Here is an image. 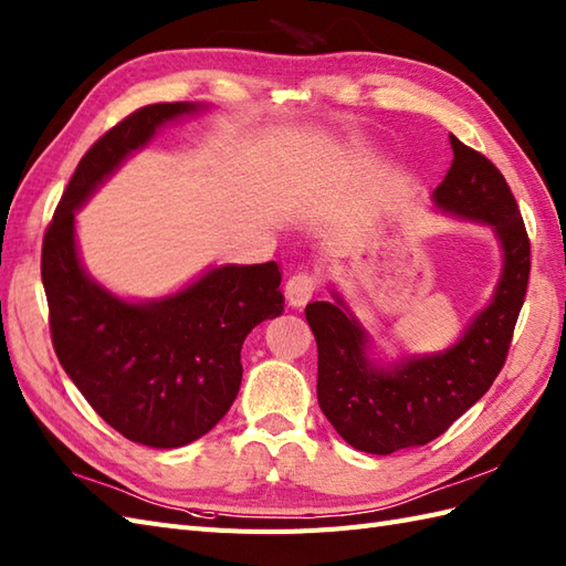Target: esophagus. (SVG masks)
I'll list each match as a JSON object with an SVG mask.
<instances>
[{
    "mask_svg": "<svg viewBox=\"0 0 566 566\" xmlns=\"http://www.w3.org/2000/svg\"><path fill=\"white\" fill-rule=\"evenodd\" d=\"M315 289H318V277H315L313 272H306V270H304V272H294L292 277L286 280L284 294H286L289 304L301 308V306L308 304V298L313 296Z\"/></svg>",
    "mask_w": 566,
    "mask_h": 566,
    "instance_id": "esophagus-1",
    "label": "esophagus"
}]
</instances>
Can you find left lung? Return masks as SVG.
Listing matches in <instances>:
<instances>
[{"mask_svg": "<svg viewBox=\"0 0 566 566\" xmlns=\"http://www.w3.org/2000/svg\"><path fill=\"white\" fill-rule=\"evenodd\" d=\"M453 164L433 205L453 217L488 223L504 251L502 277L490 306L449 349L380 366L371 339L335 294L313 301L306 321L318 345V405L354 449L388 455L424 446L470 410L502 371L528 289L531 241L506 180L488 156L451 135Z\"/></svg>", "mask_w": 566, "mask_h": 566, "instance_id": "1", "label": "left lung"}]
</instances>
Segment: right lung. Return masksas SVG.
I'll use <instances>...</instances> for the list:
<instances>
[{"instance_id":"1","label":"right lung","mask_w":566,"mask_h":566,"mask_svg":"<svg viewBox=\"0 0 566 566\" xmlns=\"http://www.w3.org/2000/svg\"><path fill=\"white\" fill-rule=\"evenodd\" d=\"M197 103H154L108 129L82 161L48 223L41 274L50 335L62 369L125 439L178 449L205 437L241 388V347L253 327L284 311L277 262L221 265L180 292L125 301L82 268L74 212L156 129Z\"/></svg>"}]
</instances>
